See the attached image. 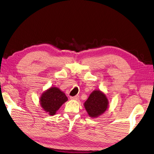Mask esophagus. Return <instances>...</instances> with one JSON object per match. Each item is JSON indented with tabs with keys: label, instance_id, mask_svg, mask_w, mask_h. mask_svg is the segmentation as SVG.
Listing matches in <instances>:
<instances>
[{
	"label": "esophagus",
	"instance_id": "34e87169",
	"mask_svg": "<svg viewBox=\"0 0 154 154\" xmlns=\"http://www.w3.org/2000/svg\"><path fill=\"white\" fill-rule=\"evenodd\" d=\"M79 98V95H75V96H74V97H70V98L72 99V100H78Z\"/></svg>",
	"mask_w": 154,
	"mask_h": 154
}]
</instances>
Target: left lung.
I'll return each mask as SVG.
<instances>
[{"instance_id":"left-lung-1","label":"left lung","mask_w":154,"mask_h":154,"mask_svg":"<svg viewBox=\"0 0 154 154\" xmlns=\"http://www.w3.org/2000/svg\"><path fill=\"white\" fill-rule=\"evenodd\" d=\"M108 104V99L105 94L100 90H95L84 102V106L89 116L97 118L107 110Z\"/></svg>"}]
</instances>
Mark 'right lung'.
Returning <instances> with one entry per match:
<instances>
[{"label":"right lung","mask_w":154,"mask_h":154,"mask_svg":"<svg viewBox=\"0 0 154 154\" xmlns=\"http://www.w3.org/2000/svg\"><path fill=\"white\" fill-rule=\"evenodd\" d=\"M68 100L65 93L56 87H51L42 93L39 98L42 107L49 115H54L63 104Z\"/></svg>","instance_id":"obj_1"}]
</instances>
